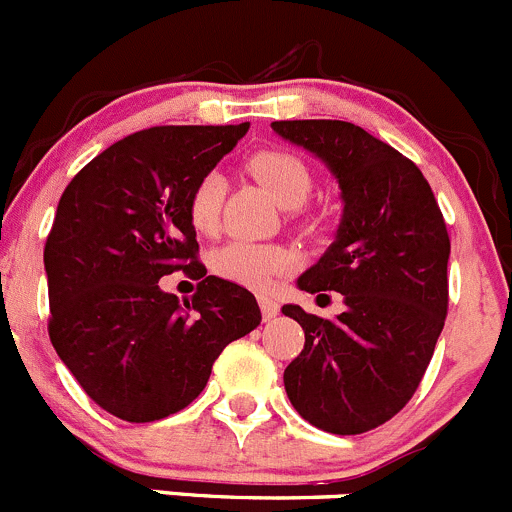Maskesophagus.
I'll return each instance as SVG.
<instances>
[{
  "label": "esophagus",
  "mask_w": 512,
  "mask_h": 512,
  "mask_svg": "<svg viewBox=\"0 0 512 512\" xmlns=\"http://www.w3.org/2000/svg\"><path fill=\"white\" fill-rule=\"evenodd\" d=\"M257 302H260V309H262V317H265V322H270V319H275L277 314H280V304H277L272 297H267V294H260V297H257Z\"/></svg>",
  "instance_id": "obj_1"
}]
</instances>
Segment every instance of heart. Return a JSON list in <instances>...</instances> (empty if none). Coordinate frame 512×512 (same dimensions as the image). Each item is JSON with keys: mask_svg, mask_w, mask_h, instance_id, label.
Returning a JSON list of instances; mask_svg holds the SVG:
<instances>
[{"mask_svg": "<svg viewBox=\"0 0 512 512\" xmlns=\"http://www.w3.org/2000/svg\"><path fill=\"white\" fill-rule=\"evenodd\" d=\"M250 173L265 185L280 208L294 210L304 205V200L312 193V173L297 156L287 151H260L247 163ZM225 180L223 175L210 170L195 183L193 193L188 198V218L190 225L200 235H213L220 223V208H223ZM294 265V252L277 242H250V240H230L220 245L210 255V267L218 277L235 285L262 289L272 285V280L285 275Z\"/></svg>", "mask_w": 512, "mask_h": 512, "instance_id": "obj_1", "label": "heart"}]
</instances>
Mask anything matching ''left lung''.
Instances as JSON below:
<instances>
[{"label":"left lung","instance_id":"1","mask_svg":"<svg viewBox=\"0 0 512 512\" xmlns=\"http://www.w3.org/2000/svg\"><path fill=\"white\" fill-rule=\"evenodd\" d=\"M272 131L332 170L342 220L329 250L297 280L309 294H344L334 319L297 304L282 312L304 329L285 369L297 414L354 436L399 414L421 384L448 312L446 223L421 170L347 121H275Z\"/></svg>","mask_w":512,"mask_h":512}]
</instances>
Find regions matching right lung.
Masks as SVG:
<instances>
[{
  "mask_svg": "<svg viewBox=\"0 0 512 512\" xmlns=\"http://www.w3.org/2000/svg\"><path fill=\"white\" fill-rule=\"evenodd\" d=\"M247 128H146L98 153L61 195L44 247L49 337L81 389L123 421L178 414L227 344L260 324L255 294L205 275L188 218L195 183ZM175 269L201 277L193 303L159 289Z\"/></svg>",
  "mask_w": 512,
  "mask_h": 512,
  "instance_id": "obj_1",
  "label": "right lung"
}]
</instances>
